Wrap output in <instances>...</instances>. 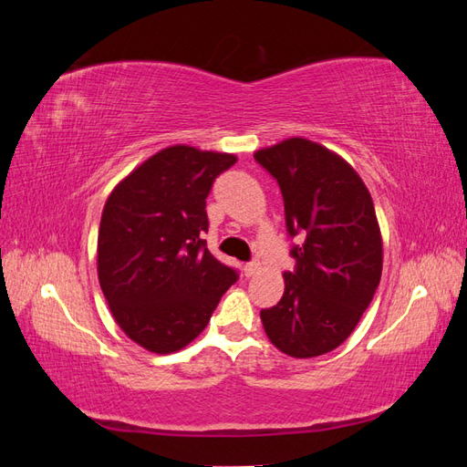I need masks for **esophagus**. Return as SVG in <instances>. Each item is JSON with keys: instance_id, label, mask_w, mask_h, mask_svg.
<instances>
[{"instance_id": "esophagus-1", "label": "esophagus", "mask_w": 467, "mask_h": 467, "mask_svg": "<svg viewBox=\"0 0 467 467\" xmlns=\"http://www.w3.org/2000/svg\"><path fill=\"white\" fill-rule=\"evenodd\" d=\"M259 268H261L259 263H247V265H244V275H245L247 278H251L253 275L259 273Z\"/></svg>"}]
</instances>
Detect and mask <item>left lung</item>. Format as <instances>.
Returning <instances> with one entry per match:
<instances>
[{"mask_svg": "<svg viewBox=\"0 0 467 467\" xmlns=\"http://www.w3.org/2000/svg\"><path fill=\"white\" fill-rule=\"evenodd\" d=\"M285 199L296 271L285 294L261 309L265 333L294 358L331 352L355 331L379 285L384 247L372 196L341 155L307 138L255 151Z\"/></svg>", "mask_w": 467, "mask_h": 467, "instance_id": "obj_1", "label": "left lung"}]
</instances>
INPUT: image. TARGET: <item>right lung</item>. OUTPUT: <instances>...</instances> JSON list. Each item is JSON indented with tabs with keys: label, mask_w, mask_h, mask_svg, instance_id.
<instances>
[{
	"label": "right lung",
	"mask_w": 467,
	"mask_h": 467,
	"mask_svg": "<svg viewBox=\"0 0 467 467\" xmlns=\"http://www.w3.org/2000/svg\"><path fill=\"white\" fill-rule=\"evenodd\" d=\"M234 153L187 144L160 150L112 189L97 237L99 285L136 345L171 355L199 337L234 268L206 249V196Z\"/></svg>",
	"instance_id": "add662e5"
}]
</instances>
